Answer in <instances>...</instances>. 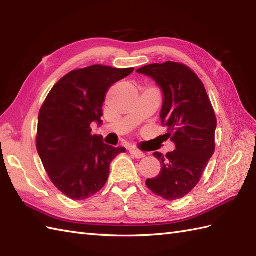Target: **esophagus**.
<instances>
[{
	"instance_id": "obj_1",
	"label": "esophagus",
	"mask_w": 256,
	"mask_h": 256,
	"mask_svg": "<svg viewBox=\"0 0 256 256\" xmlns=\"http://www.w3.org/2000/svg\"><path fill=\"white\" fill-rule=\"evenodd\" d=\"M130 153H131L135 157V158H143V157H145V154L143 153V152L138 150L135 148H130Z\"/></svg>"
}]
</instances>
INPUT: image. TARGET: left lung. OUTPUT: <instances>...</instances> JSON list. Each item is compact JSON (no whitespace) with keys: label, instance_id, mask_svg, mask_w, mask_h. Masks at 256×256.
I'll list each match as a JSON object with an SVG mask.
<instances>
[{"label":"left lung","instance_id":"8db88e82","mask_svg":"<svg viewBox=\"0 0 256 256\" xmlns=\"http://www.w3.org/2000/svg\"><path fill=\"white\" fill-rule=\"evenodd\" d=\"M136 72L148 76L160 88L164 96L160 121L167 128V138L176 146L166 155L154 153L162 170L146 184L166 200L180 199L199 182L214 153V108L198 76L182 64H152Z\"/></svg>","mask_w":256,"mask_h":256}]
</instances>
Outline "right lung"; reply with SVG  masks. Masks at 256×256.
I'll use <instances>...</instances> for the list:
<instances>
[{"label":"right lung","mask_w":256,"mask_h":256,"mask_svg":"<svg viewBox=\"0 0 256 256\" xmlns=\"http://www.w3.org/2000/svg\"><path fill=\"white\" fill-rule=\"evenodd\" d=\"M134 68L102 64L70 72L52 86L38 116L36 148L52 182L74 200H84L104 186L110 164L124 148L91 134L102 124V106L111 86Z\"/></svg>","instance_id":"add662e5"}]
</instances>
